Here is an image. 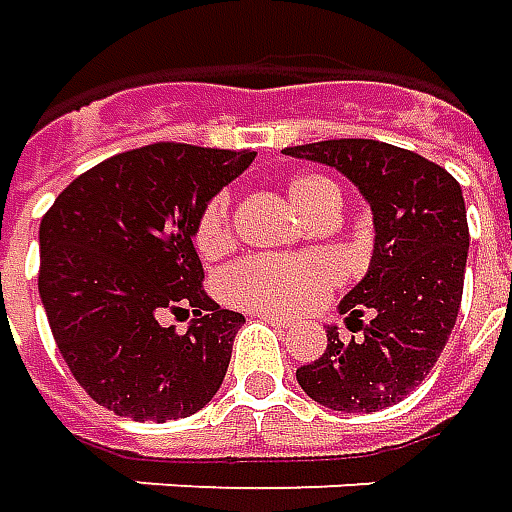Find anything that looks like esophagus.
I'll return each mask as SVG.
<instances>
[{
  "mask_svg": "<svg viewBox=\"0 0 512 512\" xmlns=\"http://www.w3.org/2000/svg\"><path fill=\"white\" fill-rule=\"evenodd\" d=\"M253 318H259L264 324H273V327H290L293 324V318H287V315H276V312H253Z\"/></svg>",
  "mask_w": 512,
  "mask_h": 512,
  "instance_id": "1",
  "label": "esophagus"
}]
</instances>
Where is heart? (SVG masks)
Wrapping results in <instances>:
<instances>
[{
    "label": "heart",
    "instance_id": "b5f03b06",
    "mask_svg": "<svg viewBox=\"0 0 512 512\" xmlns=\"http://www.w3.org/2000/svg\"><path fill=\"white\" fill-rule=\"evenodd\" d=\"M287 197L307 222L329 205H341L335 183L321 174H293L287 180ZM231 200L216 194L202 205L194 225V245L202 256H219L231 248ZM341 262L329 253L301 256H248L231 264L222 279V296L242 310L298 312L315 307L341 281Z\"/></svg>",
    "mask_w": 512,
    "mask_h": 512
}]
</instances>
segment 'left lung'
I'll list each match as a JSON object with an SVG mask.
<instances>
[{
    "mask_svg": "<svg viewBox=\"0 0 512 512\" xmlns=\"http://www.w3.org/2000/svg\"><path fill=\"white\" fill-rule=\"evenodd\" d=\"M284 154L338 168L375 222L369 270L338 304L346 321L366 312L372 321L349 344L327 327V352L298 369V386L332 411L394 406L434 369L456 324L471 245L462 188L437 163L380 140H321Z\"/></svg>",
    "mask_w": 512,
    "mask_h": 512,
    "instance_id": "obj_1",
    "label": "left lung"
}]
</instances>
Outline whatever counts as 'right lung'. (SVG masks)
Here are the masks:
<instances>
[{
  "label": "right lung",
  "mask_w": 512,
  "mask_h": 512,
  "mask_svg": "<svg viewBox=\"0 0 512 512\" xmlns=\"http://www.w3.org/2000/svg\"><path fill=\"white\" fill-rule=\"evenodd\" d=\"M256 152L152 143L75 177L39 228V296L58 352L98 406L191 417L219 392L245 315L202 290L194 225ZM168 311L195 312L185 336Z\"/></svg>",
  "instance_id": "right-lung-1"
}]
</instances>
